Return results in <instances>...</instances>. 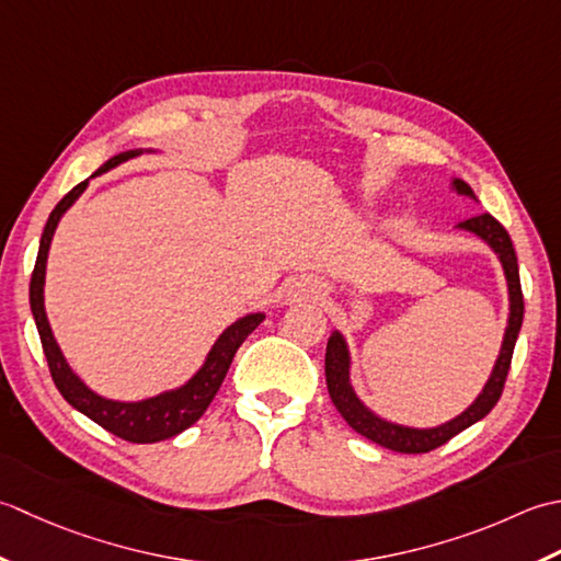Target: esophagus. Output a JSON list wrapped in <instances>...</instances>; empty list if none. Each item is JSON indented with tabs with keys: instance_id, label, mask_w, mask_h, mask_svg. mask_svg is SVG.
Here are the masks:
<instances>
[{
	"instance_id": "34e87169",
	"label": "esophagus",
	"mask_w": 561,
	"mask_h": 561,
	"mask_svg": "<svg viewBox=\"0 0 561 561\" xmlns=\"http://www.w3.org/2000/svg\"><path fill=\"white\" fill-rule=\"evenodd\" d=\"M307 290L314 293V290H317V285H314V283H310V285H307Z\"/></svg>"
}]
</instances>
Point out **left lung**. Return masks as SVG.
Instances as JSON below:
<instances>
[{
	"instance_id": "8db88e82",
	"label": "left lung",
	"mask_w": 561,
	"mask_h": 561,
	"mask_svg": "<svg viewBox=\"0 0 561 561\" xmlns=\"http://www.w3.org/2000/svg\"><path fill=\"white\" fill-rule=\"evenodd\" d=\"M453 191L457 196H467L477 201L474 191L460 179H453ZM457 230L472 232L474 237H479L482 242H486L491 249H494L501 266H504V276L508 283V327H506L504 341H501L499 358L494 363V370L489 375L484 390L479 392V397L462 411L460 416H455L433 428H411V426L394 424V421L377 416L375 411H370L360 402L356 390H353L351 353H348L344 334H341V331H334L327 344L324 373H327V387H329L331 402H334L339 414L346 419V424L353 431L394 453H431L433 448H438V445L448 443L460 431L470 428L472 424H477V421H482L489 411L496 407L501 392H504V382L511 368L513 348H516V339H518V331L523 324V310H525L516 249H513V242L508 232L504 230V225H501L496 217H491L489 213L470 217V220L457 225Z\"/></svg>"
}]
</instances>
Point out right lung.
Listing matches in <instances>:
<instances>
[{"instance_id": "obj_1", "label": "right lung", "mask_w": 561, "mask_h": 561, "mask_svg": "<svg viewBox=\"0 0 561 561\" xmlns=\"http://www.w3.org/2000/svg\"><path fill=\"white\" fill-rule=\"evenodd\" d=\"M142 152H154V150H128L111 157L104 167L96 169V174H91V179L99 174H106L108 169L128 162L133 157H140ZM87 186H89V179L82 181V184H77L50 213L41 237L36 268H33L31 288H28L31 312H33V319H36L43 353L45 358H48L53 382L57 390H60V394L67 399V404H72L77 411H82L84 416H89L101 428L113 433V436H118L128 443H157V440L174 438L181 431H186L188 426L196 424V421L205 414V409H208L213 397L217 394V390H220L227 370H230L237 348L244 344V339L251 334V331L264 322L266 314L251 312L227 327L220 334V339L213 344L208 358H205L198 373L193 375L186 385L176 387V390H167L162 394L140 399V402H116V399H106L96 394L94 390H89V387L79 380V375L70 368V363L65 360L60 346H57L48 314H45V300H43L45 264H48L53 234L57 230V225H60L62 215L72 208L75 201L82 196Z\"/></svg>"}]
</instances>
